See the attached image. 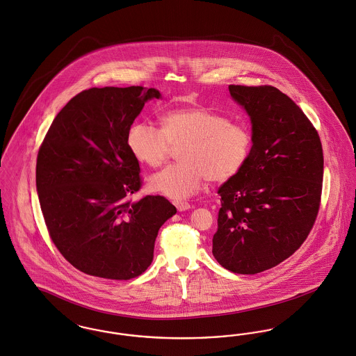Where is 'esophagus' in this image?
<instances>
[{
	"label": "esophagus",
	"mask_w": 356,
	"mask_h": 356,
	"mask_svg": "<svg viewBox=\"0 0 356 356\" xmlns=\"http://www.w3.org/2000/svg\"><path fill=\"white\" fill-rule=\"evenodd\" d=\"M173 204L179 211H187V209H191V204L188 202H184V200H173Z\"/></svg>",
	"instance_id": "obj_1"
}]
</instances>
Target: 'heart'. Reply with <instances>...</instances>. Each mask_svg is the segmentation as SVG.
<instances>
[{"label": "heart", "instance_id": "b5f03b06", "mask_svg": "<svg viewBox=\"0 0 356 356\" xmlns=\"http://www.w3.org/2000/svg\"><path fill=\"white\" fill-rule=\"evenodd\" d=\"M163 127L138 122L130 127L127 145L147 167L165 163L172 147H180V163L149 179V188L170 199H186L209 180L225 183L236 176L250 156V130L204 107H181L161 117Z\"/></svg>", "mask_w": 356, "mask_h": 356}]
</instances>
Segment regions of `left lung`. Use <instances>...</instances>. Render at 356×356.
<instances>
[{
	"label": "left lung",
	"instance_id": "obj_1",
	"mask_svg": "<svg viewBox=\"0 0 356 356\" xmlns=\"http://www.w3.org/2000/svg\"><path fill=\"white\" fill-rule=\"evenodd\" d=\"M250 115L252 147L220 188L212 254L227 270L257 274L300 249L320 209L324 157L317 130L273 86H229Z\"/></svg>",
	"mask_w": 356,
	"mask_h": 356
}]
</instances>
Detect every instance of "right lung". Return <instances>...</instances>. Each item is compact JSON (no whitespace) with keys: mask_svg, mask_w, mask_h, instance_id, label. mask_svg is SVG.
<instances>
[{"mask_svg":"<svg viewBox=\"0 0 356 356\" xmlns=\"http://www.w3.org/2000/svg\"><path fill=\"white\" fill-rule=\"evenodd\" d=\"M143 86L92 87L49 126L38 153L36 188L49 236L78 270L130 280L153 261L160 227L176 207L160 195L131 202L143 180L127 134L145 102Z\"/></svg>","mask_w":356,"mask_h":356,"instance_id":"obj_1","label":"right lung"}]
</instances>
